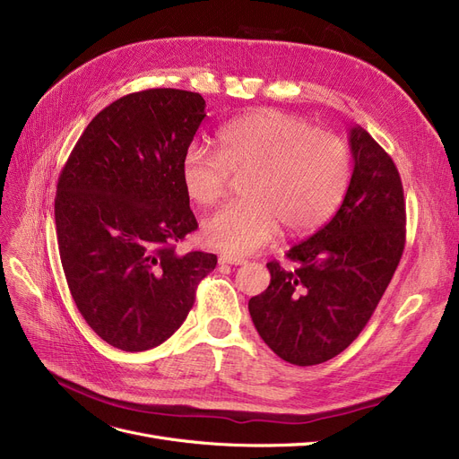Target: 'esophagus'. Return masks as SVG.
Masks as SVG:
<instances>
[{
    "label": "esophagus",
    "instance_id": "esophagus-1",
    "mask_svg": "<svg viewBox=\"0 0 459 459\" xmlns=\"http://www.w3.org/2000/svg\"><path fill=\"white\" fill-rule=\"evenodd\" d=\"M247 261L244 256H236V255H219V264H232V266H240L246 264Z\"/></svg>",
    "mask_w": 459,
    "mask_h": 459
}]
</instances>
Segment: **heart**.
Listing matches in <instances>:
<instances>
[{
  "instance_id": "heart-1",
  "label": "heart",
  "mask_w": 459,
  "mask_h": 459,
  "mask_svg": "<svg viewBox=\"0 0 459 459\" xmlns=\"http://www.w3.org/2000/svg\"><path fill=\"white\" fill-rule=\"evenodd\" d=\"M182 186L193 203L215 206L230 176L246 174V201L204 223V240L244 255L264 246L279 225L292 236L326 225L340 210L352 178L347 143L281 110H256L217 133V152L193 143L182 157Z\"/></svg>"
}]
</instances>
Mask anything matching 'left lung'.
<instances>
[{
    "label": "left lung",
    "instance_id": "left-lung-1",
    "mask_svg": "<svg viewBox=\"0 0 459 459\" xmlns=\"http://www.w3.org/2000/svg\"><path fill=\"white\" fill-rule=\"evenodd\" d=\"M354 170L340 210L285 256L249 300L264 343L294 366L323 364L368 325L405 249V201L392 157L362 127L351 129Z\"/></svg>",
    "mask_w": 459,
    "mask_h": 459
}]
</instances>
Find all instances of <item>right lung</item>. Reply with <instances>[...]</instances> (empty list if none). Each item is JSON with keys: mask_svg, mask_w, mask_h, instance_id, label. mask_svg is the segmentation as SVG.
Listing matches in <instances>:
<instances>
[{"mask_svg": "<svg viewBox=\"0 0 459 459\" xmlns=\"http://www.w3.org/2000/svg\"><path fill=\"white\" fill-rule=\"evenodd\" d=\"M203 95L153 88L99 112L57 178L59 258L73 300L108 345L141 352L167 342L215 268L178 253L196 230L182 157L206 116Z\"/></svg>", "mask_w": 459, "mask_h": 459, "instance_id": "obj_1", "label": "right lung"}]
</instances>
